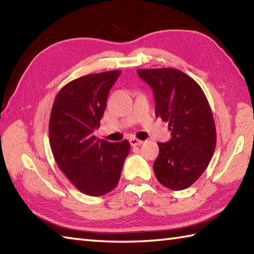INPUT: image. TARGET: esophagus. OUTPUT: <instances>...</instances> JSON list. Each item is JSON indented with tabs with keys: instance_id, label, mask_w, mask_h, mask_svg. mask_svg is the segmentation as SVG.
Returning <instances> with one entry per match:
<instances>
[{
	"instance_id": "34e87169",
	"label": "esophagus",
	"mask_w": 254,
	"mask_h": 254,
	"mask_svg": "<svg viewBox=\"0 0 254 254\" xmlns=\"http://www.w3.org/2000/svg\"><path fill=\"white\" fill-rule=\"evenodd\" d=\"M142 143H143V141L135 139V137H131L130 139V144L132 145V147H135V145H141Z\"/></svg>"
}]
</instances>
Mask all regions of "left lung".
<instances>
[{
	"label": "left lung",
	"instance_id": "1",
	"mask_svg": "<svg viewBox=\"0 0 254 254\" xmlns=\"http://www.w3.org/2000/svg\"><path fill=\"white\" fill-rule=\"evenodd\" d=\"M153 91L156 117L168 122L171 139L158 142L154 175L162 186L183 190L207 168L216 145V128L203 89L174 68L137 69Z\"/></svg>",
	"mask_w": 254,
	"mask_h": 254
}]
</instances>
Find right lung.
Returning <instances> with one entry per match:
<instances>
[{
    "instance_id": "right-lung-1",
    "label": "right lung",
    "mask_w": 254,
    "mask_h": 254,
    "mask_svg": "<svg viewBox=\"0 0 254 254\" xmlns=\"http://www.w3.org/2000/svg\"><path fill=\"white\" fill-rule=\"evenodd\" d=\"M121 70L79 77L55 98L49 141L57 165L74 186L89 196H102L117 186L130 143L96 140L110 89Z\"/></svg>"
}]
</instances>
